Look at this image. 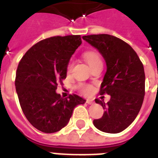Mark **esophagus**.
<instances>
[{"label":"esophagus","mask_w":158,"mask_h":158,"mask_svg":"<svg viewBox=\"0 0 158 158\" xmlns=\"http://www.w3.org/2000/svg\"><path fill=\"white\" fill-rule=\"evenodd\" d=\"M86 102L88 104H90V105H92V104L94 103V102L93 101V100H91V99H88V100L86 101Z\"/></svg>","instance_id":"obj_1"}]
</instances>
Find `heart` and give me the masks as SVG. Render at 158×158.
<instances>
[{
    "instance_id": "obj_1",
    "label": "heart",
    "mask_w": 158,
    "mask_h": 158,
    "mask_svg": "<svg viewBox=\"0 0 158 158\" xmlns=\"http://www.w3.org/2000/svg\"><path fill=\"white\" fill-rule=\"evenodd\" d=\"M84 57L91 68H93V67L97 65V64H102L101 57H100L98 53L95 52V51H88L86 52H84ZM72 68H73V60L70 59L69 60V62H68L66 66L67 73H70ZM79 89H80L81 92H83L84 94H89L92 92L93 88L90 85H80Z\"/></svg>"
}]
</instances>
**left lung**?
I'll return each mask as SVG.
<instances>
[{
    "label": "left lung",
    "mask_w": 158,
    "mask_h": 158,
    "mask_svg": "<svg viewBox=\"0 0 158 158\" xmlns=\"http://www.w3.org/2000/svg\"><path fill=\"white\" fill-rule=\"evenodd\" d=\"M83 39L97 48L106 63V72L100 95H110V101L95 99L105 110L102 118L94 120L101 131L117 134L135 120L145 94V74L143 63L128 43L109 34L84 36Z\"/></svg>",
    "instance_id": "obj_1"
}]
</instances>
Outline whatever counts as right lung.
I'll return each instance as SVG.
<instances>
[{"label":"right lung","mask_w":158,"mask_h":158,"mask_svg":"<svg viewBox=\"0 0 158 158\" xmlns=\"http://www.w3.org/2000/svg\"><path fill=\"white\" fill-rule=\"evenodd\" d=\"M82 43L80 35L56 36L38 42L23 55L16 70L15 89L23 114L43 133L59 131L74 108L85 100L76 94L62 98L57 85L66 78L70 57Z\"/></svg>","instance_id":"add662e5"}]
</instances>
